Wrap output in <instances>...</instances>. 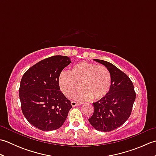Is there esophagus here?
<instances>
[{
    "label": "esophagus",
    "instance_id": "esophagus-1",
    "mask_svg": "<svg viewBox=\"0 0 156 156\" xmlns=\"http://www.w3.org/2000/svg\"><path fill=\"white\" fill-rule=\"evenodd\" d=\"M71 105H72V107H75V106H77V105H80V103H78V102H77L72 101L71 102Z\"/></svg>",
    "mask_w": 156,
    "mask_h": 156
}]
</instances>
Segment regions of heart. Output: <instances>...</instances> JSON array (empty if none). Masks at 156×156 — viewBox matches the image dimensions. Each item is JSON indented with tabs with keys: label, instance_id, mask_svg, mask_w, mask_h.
<instances>
[{
	"label": "heart",
	"instance_id": "b5f03b06",
	"mask_svg": "<svg viewBox=\"0 0 156 156\" xmlns=\"http://www.w3.org/2000/svg\"><path fill=\"white\" fill-rule=\"evenodd\" d=\"M59 86L66 97L72 98L80 83L82 90L77 98L80 101L90 98L98 101L105 97L111 90L112 77L105 66L82 62L73 66L68 72H62L59 76Z\"/></svg>",
	"mask_w": 156,
	"mask_h": 156
}]
</instances>
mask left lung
<instances>
[{
    "mask_svg": "<svg viewBox=\"0 0 156 156\" xmlns=\"http://www.w3.org/2000/svg\"><path fill=\"white\" fill-rule=\"evenodd\" d=\"M94 60L108 69L112 85L105 97L93 102L94 111L88 121L97 130L108 132L120 127L130 117L136 93L133 82L123 72L108 62Z\"/></svg>",
    "mask_w": 156,
    "mask_h": 156,
    "instance_id": "8db88e82",
    "label": "left lung"
}]
</instances>
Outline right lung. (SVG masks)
Segmentation results:
<instances>
[{
    "mask_svg": "<svg viewBox=\"0 0 156 156\" xmlns=\"http://www.w3.org/2000/svg\"><path fill=\"white\" fill-rule=\"evenodd\" d=\"M70 63L67 56H51L31 66L23 76L19 90L23 114L40 130L62 127L72 107L58 82L60 73Z\"/></svg>",
    "mask_w": 156,
    "mask_h": 156,
    "instance_id": "1",
    "label": "right lung"
}]
</instances>
